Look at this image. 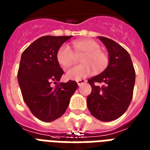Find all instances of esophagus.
<instances>
[{"label":"esophagus","mask_w":150,"mask_h":150,"mask_svg":"<svg viewBox=\"0 0 150 150\" xmlns=\"http://www.w3.org/2000/svg\"><path fill=\"white\" fill-rule=\"evenodd\" d=\"M86 82V80L85 79H81V80H78L77 81H76V83H77V85L79 86H82L83 84H85V83Z\"/></svg>","instance_id":"34e87169"}]
</instances>
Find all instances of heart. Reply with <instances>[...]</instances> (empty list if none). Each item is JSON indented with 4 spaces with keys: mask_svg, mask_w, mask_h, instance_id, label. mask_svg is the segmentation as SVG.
<instances>
[{
    "mask_svg": "<svg viewBox=\"0 0 150 150\" xmlns=\"http://www.w3.org/2000/svg\"><path fill=\"white\" fill-rule=\"evenodd\" d=\"M81 64L70 68L66 73V77L73 81H78L95 73H100L108 66L110 58L106 52L100 50V45L93 40H75L72 44V50L63 45L57 52V61L64 69L72 64L76 57H81Z\"/></svg>",
    "mask_w": 150,
    "mask_h": 150,
    "instance_id": "b5f03b06",
    "label": "heart"
}]
</instances>
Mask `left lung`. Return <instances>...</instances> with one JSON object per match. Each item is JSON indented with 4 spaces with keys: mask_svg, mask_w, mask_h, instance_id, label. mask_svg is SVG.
Returning <instances> with one entry per match:
<instances>
[{
    "mask_svg": "<svg viewBox=\"0 0 150 150\" xmlns=\"http://www.w3.org/2000/svg\"><path fill=\"white\" fill-rule=\"evenodd\" d=\"M107 48L110 62L107 68L88 82L92 92L87 97V106L101 121H111L123 115L133 98L135 70L129 52L110 38L98 37ZM102 83L103 86L95 85Z\"/></svg>",
    "mask_w": 150,
    "mask_h": 150,
    "instance_id": "1",
    "label": "left lung"
}]
</instances>
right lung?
<instances>
[{
    "label": "right lung",
    "instance_id": "add662e5",
    "mask_svg": "<svg viewBox=\"0 0 150 150\" xmlns=\"http://www.w3.org/2000/svg\"><path fill=\"white\" fill-rule=\"evenodd\" d=\"M72 36H44L21 54L17 80L25 102L39 120L50 122L67 110L78 85L74 81L58 83L64 71L57 61V52ZM53 82L55 86H51Z\"/></svg>",
    "mask_w": 150,
    "mask_h": 150
}]
</instances>
